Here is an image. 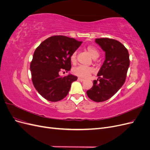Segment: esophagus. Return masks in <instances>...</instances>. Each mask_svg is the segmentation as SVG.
<instances>
[{"instance_id": "obj_1", "label": "esophagus", "mask_w": 150, "mask_h": 150, "mask_svg": "<svg viewBox=\"0 0 150 150\" xmlns=\"http://www.w3.org/2000/svg\"><path fill=\"white\" fill-rule=\"evenodd\" d=\"M78 80L80 81H81V82H83V81H84L85 79H83V78H78Z\"/></svg>"}]
</instances>
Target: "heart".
Here are the masks:
<instances>
[{"instance_id":"heart-1","label":"heart","mask_w":150,"mask_h":150,"mask_svg":"<svg viewBox=\"0 0 150 150\" xmlns=\"http://www.w3.org/2000/svg\"><path fill=\"white\" fill-rule=\"evenodd\" d=\"M87 50L89 54L93 59H96L99 56V52L97 49L92 46H89L87 47ZM76 60V52H74L71 56V61L72 62H75ZM94 71V68L91 67H88L80 65L74 67L73 69V72L76 75L82 77V78H87Z\"/></svg>"}]
</instances>
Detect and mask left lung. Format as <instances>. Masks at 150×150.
<instances>
[{"instance_id":"8db88e82","label":"left lung","mask_w":150,"mask_h":150,"mask_svg":"<svg viewBox=\"0 0 150 150\" xmlns=\"http://www.w3.org/2000/svg\"><path fill=\"white\" fill-rule=\"evenodd\" d=\"M95 42L105 52V60L98 73V79L86 93L91 100L103 102L114 96L125 83L129 66V53L115 39H96Z\"/></svg>"}]
</instances>
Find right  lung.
Here are the masks:
<instances>
[{
	"label": "right lung",
	"mask_w": 150,
	"mask_h": 150,
	"mask_svg": "<svg viewBox=\"0 0 150 150\" xmlns=\"http://www.w3.org/2000/svg\"><path fill=\"white\" fill-rule=\"evenodd\" d=\"M81 44L73 38L54 35L36 48L30 66L32 81L36 90L47 100H62L69 93L72 83L78 79L71 74L61 76L59 72L70 71L71 54Z\"/></svg>",
	"instance_id": "obj_1"
}]
</instances>
